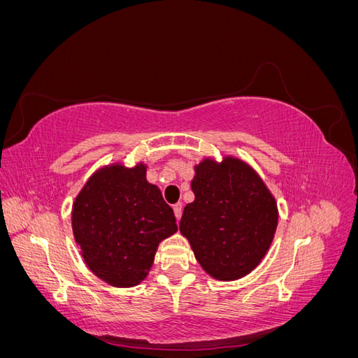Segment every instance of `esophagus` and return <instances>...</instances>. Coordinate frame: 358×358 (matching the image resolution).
<instances>
[{
	"mask_svg": "<svg viewBox=\"0 0 358 358\" xmlns=\"http://www.w3.org/2000/svg\"><path fill=\"white\" fill-rule=\"evenodd\" d=\"M173 212H175L176 220L179 221L180 216H182V203H176L175 206H173Z\"/></svg>",
	"mask_w": 358,
	"mask_h": 358,
	"instance_id": "1",
	"label": "esophagus"
}]
</instances>
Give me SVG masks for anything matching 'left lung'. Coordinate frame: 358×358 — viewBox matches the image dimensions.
Returning <instances> with one entry per match:
<instances>
[{
    "instance_id": "1",
    "label": "left lung",
    "mask_w": 358,
    "mask_h": 358,
    "mask_svg": "<svg viewBox=\"0 0 358 358\" xmlns=\"http://www.w3.org/2000/svg\"><path fill=\"white\" fill-rule=\"evenodd\" d=\"M196 200L183 209L179 230L212 278L234 280L266 255L278 225L275 199L257 173L236 158L204 159L191 182Z\"/></svg>"
}]
</instances>
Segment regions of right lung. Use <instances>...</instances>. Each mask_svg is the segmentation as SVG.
Masks as SVG:
<instances>
[{"mask_svg": "<svg viewBox=\"0 0 358 358\" xmlns=\"http://www.w3.org/2000/svg\"><path fill=\"white\" fill-rule=\"evenodd\" d=\"M74 241L104 282L134 287L148 275L158 243L178 231L173 209L146 180V167L101 169L73 206Z\"/></svg>", "mask_w": 358, "mask_h": 358, "instance_id": "right-lung-1", "label": "right lung"}]
</instances>
